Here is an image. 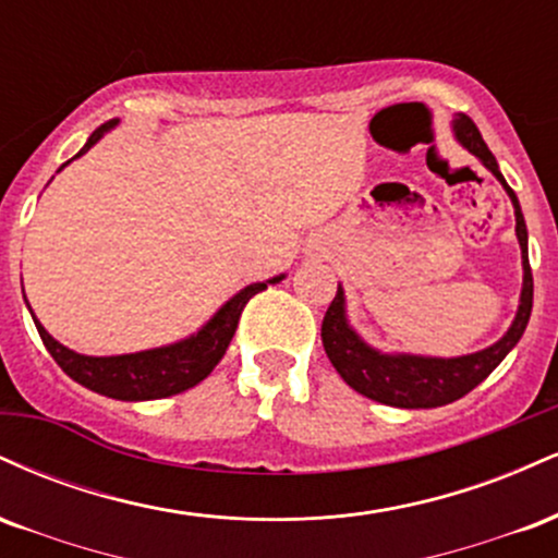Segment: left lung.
I'll return each instance as SVG.
<instances>
[{
    "mask_svg": "<svg viewBox=\"0 0 558 558\" xmlns=\"http://www.w3.org/2000/svg\"><path fill=\"white\" fill-rule=\"evenodd\" d=\"M451 131L453 138L496 175V181L504 185L506 196L511 198L517 220V241H520L522 248L520 306H517V315L511 319L509 330L496 343H490L488 349H480L475 354H403V351H380L373 343L364 341L360 332L354 330V325L349 323V315H345V293L343 286L338 283L336 299L330 301L323 319L325 354H328L332 367L338 369V375L345 380V386H351L356 393L367 396V399L377 403H386V407L435 409L462 399L472 388H477L504 362V356L520 343L522 332L530 323V312H533V272H530L527 226H524L520 198L509 189V183L504 181L496 157L490 155L488 144L480 136L477 125L466 114H457L451 120Z\"/></svg>",
    "mask_w": 558,
    "mask_h": 558,
    "instance_id": "obj_1",
    "label": "left lung"
}]
</instances>
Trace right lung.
<instances>
[{
  "mask_svg": "<svg viewBox=\"0 0 558 558\" xmlns=\"http://www.w3.org/2000/svg\"><path fill=\"white\" fill-rule=\"evenodd\" d=\"M114 125H118V120H110V123L96 128L86 144H83V149L73 159L86 155V151L92 149L94 144H99V138H105V133H110ZM73 159H68L62 168H68ZM283 278L286 275H275L270 280H262V283L241 288V291L233 293V296H230L226 304L202 325V328L191 332V336L181 338V341L157 345V349L136 351V354L118 356H88L68 349V345H62L57 338L49 336L47 328L38 323L28 299H25V306H28L38 336H41V341L47 345L49 354H52V360L60 364L62 373L73 377L75 383L94 390V393L107 396V399L151 401L183 393V390L198 386L204 377L213 373L217 362L226 356L230 341H233L235 328H239V317L243 306H246V301L252 299L254 293L265 291L270 283H280Z\"/></svg>",
  "mask_w": 558,
  "mask_h": 558,
  "instance_id": "add662e5",
  "label": "right lung"
}]
</instances>
